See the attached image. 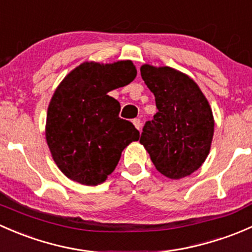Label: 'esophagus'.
<instances>
[{
    "mask_svg": "<svg viewBox=\"0 0 252 252\" xmlns=\"http://www.w3.org/2000/svg\"><path fill=\"white\" fill-rule=\"evenodd\" d=\"M132 123H133L134 127H136V128L138 129V131L142 128V123H141V120H139V119H134V120L132 121Z\"/></svg>",
    "mask_w": 252,
    "mask_h": 252,
    "instance_id": "esophagus-1",
    "label": "esophagus"
}]
</instances>
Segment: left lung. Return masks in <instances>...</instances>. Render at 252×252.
Listing matches in <instances>:
<instances>
[{
  "mask_svg": "<svg viewBox=\"0 0 252 252\" xmlns=\"http://www.w3.org/2000/svg\"><path fill=\"white\" fill-rule=\"evenodd\" d=\"M158 113L143 127L141 144L160 173L180 180L195 172L211 148L215 120L209 100L191 77L170 66H141Z\"/></svg>",
  "mask_w": 252,
  "mask_h": 252,
  "instance_id": "1",
  "label": "left lung"
}]
</instances>
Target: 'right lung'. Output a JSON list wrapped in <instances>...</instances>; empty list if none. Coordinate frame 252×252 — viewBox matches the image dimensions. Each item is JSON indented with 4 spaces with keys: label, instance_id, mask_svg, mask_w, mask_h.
I'll return each mask as SVG.
<instances>
[{
    "label": "right lung",
    "instance_id": "obj_1",
    "mask_svg": "<svg viewBox=\"0 0 252 252\" xmlns=\"http://www.w3.org/2000/svg\"><path fill=\"white\" fill-rule=\"evenodd\" d=\"M136 76L131 61L84 62L56 88L47 109L46 141L69 180L85 186L103 183L123 150L139 139L138 129L119 118L120 103L108 95Z\"/></svg>",
    "mask_w": 252,
    "mask_h": 252
}]
</instances>
